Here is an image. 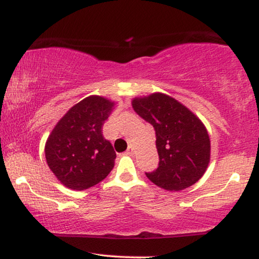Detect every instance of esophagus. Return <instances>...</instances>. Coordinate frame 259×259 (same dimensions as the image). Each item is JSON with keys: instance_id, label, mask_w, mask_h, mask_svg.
I'll use <instances>...</instances> for the list:
<instances>
[{"instance_id": "1", "label": "esophagus", "mask_w": 259, "mask_h": 259, "mask_svg": "<svg viewBox=\"0 0 259 259\" xmlns=\"http://www.w3.org/2000/svg\"><path fill=\"white\" fill-rule=\"evenodd\" d=\"M125 154L126 155H133L134 154V150H133V148L132 147H128V148H127V151L125 152Z\"/></svg>"}]
</instances>
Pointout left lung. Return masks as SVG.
<instances>
[{"instance_id":"8db88e82","label":"left lung","mask_w":259,"mask_h":259,"mask_svg":"<svg viewBox=\"0 0 259 259\" xmlns=\"http://www.w3.org/2000/svg\"><path fill=\"white\" fill-rule=\"evenodd\" d=\"M132 107L155 131L159 166L146 173L155 185L182 191L196 184L206 171L211 141L203 121L182 102L164 93L132 100Z\"/></svg>"}]
</instances>
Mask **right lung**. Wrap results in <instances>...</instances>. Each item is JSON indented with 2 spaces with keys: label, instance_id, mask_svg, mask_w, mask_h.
Wrapping results in <instances>:
<instances>
[{
  "label": "right lung",
  "instance_id": "obj_1",
  "mask_svg": "<svg viewBox=\"0 0 259 259\" xmlns=\"http://www.w3.org/2000/svg\"><path fill=\"white\" fill-rule=\"evenodd\" d=\"M115 102L91 95L59 120L45 146L46 160L62 185L82 191L104 180L114 167L116 154L102 136V126Z\"/></svg>",
  "mask_w": 259,
  "mask_h": 259
}]
</instances>
